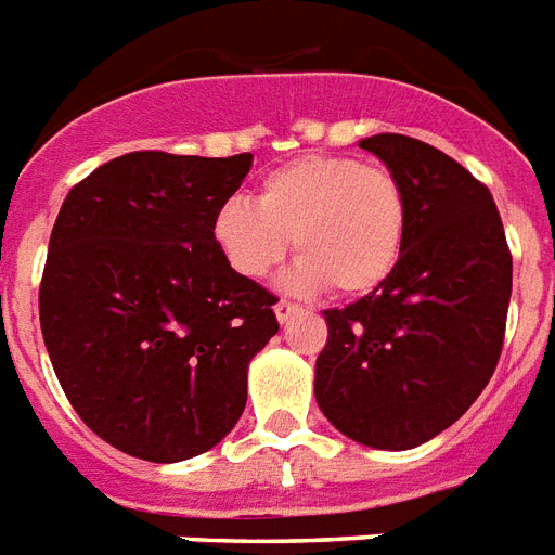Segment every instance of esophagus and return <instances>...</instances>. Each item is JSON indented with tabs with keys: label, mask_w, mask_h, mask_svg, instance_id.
<instances>
[{
	"label": "esophagus",
	"mask_w": 555,
	"mask_h": 555,
	"mask_svg": "<svg viewBox=\"0 0 555 555\" xmlns=\"http://www.w3.org/2000/svg\"><path fill=\"white\" fill-rule=\"evenodd\" d=\"M273 311H276L279 323H285V320H291L294 314H299L302 308L296 306V302H291V299H279L276 306H273Z\"/></svg>",
	"instance_id": "1"
}]
</instances>
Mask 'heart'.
I'll use <instances>...</instances> for the list:
<instances>
[{
  "label": "heart",
  "mask_w": 555,
  "mask_h": 555,
  "mask_svg": "<svg viewBox=\"0 0 555 555\" xmlns=\"http://www.w3.org/2000/svg\"><path fill=\"white\" fill-rule=\"evenodd\" d=\"M408 218V192L390 168L354 156L308 154L270 171L256 203L223 201L211 232L241 276H268L294 238L296 285L361 296L387 282L399 264Z\"/></svg>",
  "instance_id": "1"
}]
</instances>
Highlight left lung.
<instances>
[{
  "label": "left lung",
  "instance_id": "8db88e82",
  "mask_svg": "<svg viewBox=\"0 0 555 555\" xmlns=\"http://www.w3.org/2000/svg\"><path fill=\"white\" fill-rule=\"evenodd\" d=\"M361 147L404 183L408 238L387 282L328 308L317 404L370 448L404 451L454 425L501 361L513 253L492 192L439 147L378 133Z\"/></svg>",
  "mask_w": 555,
  "mask_h": 555
}]
</instances>
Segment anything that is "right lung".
Returning <instances> with one entry per match:
<instances>
[{"label":"right lung","mask_w":555,"mask_h":555,"mask_svg":"<svg viewBox=\"0 0 555 555\" xmlns=\"http://www.w3.org/2000/svg\"><path fill=\"white\" fill-rule=\"evenodd\" d=\"M253 154L133 151L72 185L49 238L40 328L83 425L147 463L218 446L247 363L279 332L276 294L223 259L211 223Z\"/></svg>","instance_id":"right-lung-1"}]
</instances>
